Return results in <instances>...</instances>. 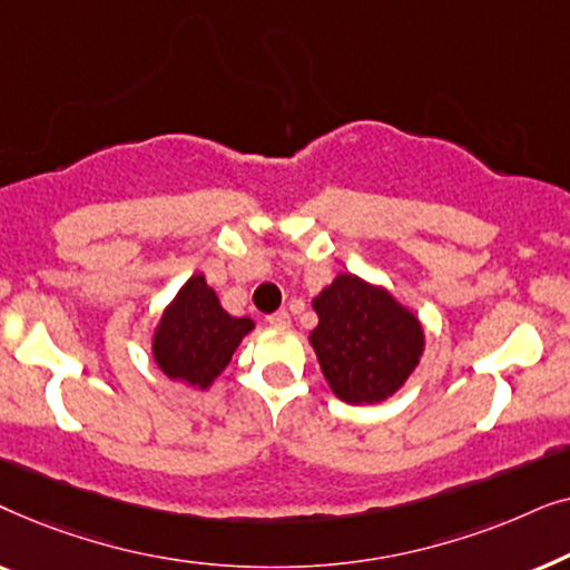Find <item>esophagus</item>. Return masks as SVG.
Instances as JSON below:
<instances>
[{
  "mask_svg": "<svg viewBox=\"0 0 570 570\" xmlns=\"http://www.w3.org/2000/svg\"><path fill=\"white\" fill-rule=\"evenodd\" d=\"M267 324L275 326V330H285V326H291V314L287 311H275V314L267 316Z\"/></svg>",
  "mask_w": 570,
  "mask_h": 570,
  "instance_id": "obj_1",
  "label": "esophagus"
}]
</instances>
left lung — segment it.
<instances>
[{
    "label": "left lung",
    "mask_w": 570,
    "mask_h": 570,
    "mask_svg": "<svg viewBox=\"0 0 570 570\" xmlns=\"http://www.w3.org/2000/svg\"><path fill=\"white\" fill-rule=\"evenodd\" d=\"M311 332L332 392L342 402L373 404L400 389L423 353L420 322L381 287L340 275L314 298Z\"/></svg>",
    "instance_id": "1"
}]
</instances>
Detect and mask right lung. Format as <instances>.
<instances>
[{
  "instance_id": "right-lung-1",
  "label": "right lung",
  "mask_w": 570,
  "mask_h": 570,
  "mask_svg": "<svg viewBox=\"0 0 570 570\" xmlns=\"http://www.w3.org/2000/svg\"><path fill=\"white\" fill-rule=\"evenodd\" d=\"M252 330V318L225 314L213 287L197 275L181 287V293L163 314L153 340V353L166 376L207 389L230 363L233 350L238 347L244 334Z\"/></svg>"
}]
</instances>
